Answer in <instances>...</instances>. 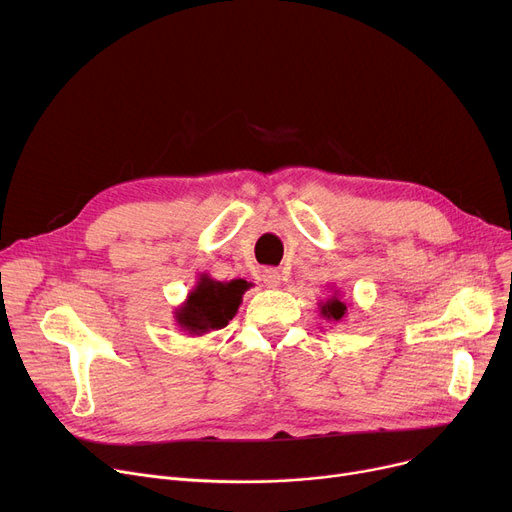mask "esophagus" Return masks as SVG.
Returning <instances> with one entry per match:
<instances>
[{"label":"esophagus","instance_id":"1","mask_svg":"<svg viewBox=\"0 0 512 512\" xmlns=\"http://www.w3.org/2000/svg\"><path fill=\"white\" fill-rule=\"evenodd\" d=\"M261 278H263L265 286H270V288H278L284 276H282V272L278 270V267H265V270L261 272Z\"/></svg>","mask_w":512,"mask_h":512}]
</instances>
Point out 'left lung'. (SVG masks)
I'll list each match as a JSON object with an SVG mask.
<instances>
[{
	"instance_id": "8db88e82",
	"label": "left lung",
	"mask_w": 512,
	"mask_h": 512,
	"mask_svg": "<svg viewBox=\"0 0 512 512\" xmlns=\"http://www.w3.org/2000/svg\"><path fill=\"white\" fill-rule=\"evenodd\" d=\"M321 315L330 321H342L346 315V305L340 301L338 292H334V297H330L326 303H321Z\"/></svg>"
}]
</instances>
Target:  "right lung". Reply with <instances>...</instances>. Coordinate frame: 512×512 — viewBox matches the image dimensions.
<instances>
[{"mask_svg": "<svg viewBox=\"0 0 512 512\" xmlns=\"http://www.w3.org/2000/svg\"><path fill=\"white\" fill-rule=\"evenodd\" d=\"M249 286L247 280L215 282L203 274L197 286L188 292V299L174 311L176 324L193 336L226 328Z\"/></svg>", "mask_w": 512, "mask_h": 512, "instance_id": "add662e5", "label": "right lung"}]
</instances>
